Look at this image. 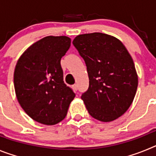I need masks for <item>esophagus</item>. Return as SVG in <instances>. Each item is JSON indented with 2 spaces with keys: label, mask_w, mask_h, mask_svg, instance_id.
I'll return each instance as SVG.
<instances>
[{
  "label": "esophagus",
  "mask_w": 156,
  "mask_h": 156,
  "mask_svg": "<svg viewBox=\"0 0 156 156\" xmlns=\"http://www.w3.org/2000/svg\"><path fill=\"white\" fill-rule=\"evenodd\" d=\"M73 88L74 90H76H76H78V86H77L76 84H74L73 86Z\"/></svg>",
  "instance_id": "1"
}]
</instances>
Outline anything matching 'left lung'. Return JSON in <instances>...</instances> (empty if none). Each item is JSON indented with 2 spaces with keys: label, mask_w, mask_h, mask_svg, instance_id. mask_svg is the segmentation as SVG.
Here are the masks:
<instances>
[{
  "label": "left lung",
  "mask_w": 156,
  "mask_h": 156,
  "mask_svg": "<svg viewBox=\"0 0 156 156\" xmlns=\"http://www.w3.org/2000/svg\"><path fill=\"white\" fill-rule=\"evenodd\" d=\"M73 44L87 66L89 87L81 98L89 114L101 122L118 119L132 104L138 85L131 55L119 39L101 33L78 35Z\"/></svg>",
  "instance_id": "left-lung-1"
}]
</instances>
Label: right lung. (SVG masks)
Masks as SVG:
<instances>
[{
    "label": "right lung",
    "instance_id": "obj_1",
    "mask_svg": "<svg viewBox=\"0 0 156 156\" xmlns=\"http://www.w3.org/2000/svg\"><path fill=\"white\" fill-rule=\"evenodd\" d=\"M71 44L66 36H48L30 45L16 63L14 86L26 113L41 124L58 123L75 94L63 80L61 58Z\"/></svg>",
    "mask_w": 156,
    "mask_h": 156
}]
</instances>
